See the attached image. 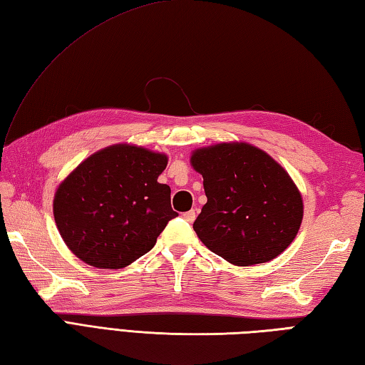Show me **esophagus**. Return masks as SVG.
I'll use <instances>...</instances> for the list:
<instances>
[{"label":"esophagus","instance_id":"34e87169","mask_svg":"<svg viewBox=\"0 0 365 365\" xmlns=\"http://www.w3.org/2000/svg\"><path fill=\"white\" fill-rule=\"evenodd\" d=\"M182 216H183L185 221L192 222V221H195V218H196V212H195V210H190V212H187V213H183Z\"/></svg>","mask_w":365,"mask_h":365}]
</instances>
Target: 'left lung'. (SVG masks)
<instances>
[{
	"mask_svg": "<svg viewBox=\"0 0 365 365\" xmlns=\"http://www.w3.org/2000/svg\"><path fill=\"white\" fill-rule=\"evenodd\" d=\"M207 204L192 224L208 250L237 267L277 257L297 237L302 197L289 173L257 147L221 143L197 149Z\"/></svg>",
	"mask_w": 365,
	"mask_h": 365,
	"instance_id": "obj_1",
	"label": "left lung"
}]
</instances>
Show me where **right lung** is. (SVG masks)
<instances>
[{"label":"right lung","instance_id":"obj_1","mask_svg":"<svg viewBox=\"0 0 365 365\" xmlns=\"http://www.w3.org/2000/svg\"><path fill=\"white\" fill-rule=\"evenodd\" d=\"M165 153L114 144L92 153L59 185L53 215L61 237L91 267L120 269L149 252L175 218L158 183Z\"/></svg>","mask_w":365,"mask_h":365}]
</instances>
